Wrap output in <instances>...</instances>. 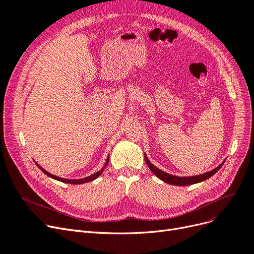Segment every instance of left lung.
<instances>
[{"label": "left lung", "mask_w": 254, "mask_h": 254, "mask_svg": "<svg viewBox=\"0 0 254 254\" xmlns=\"http://www.w3.org/2000/svg\"><path fill=\"white\" fill-rule=\"evenodd\" d=\"M144 159H145V162H146L149 170H151L155 174V176H157L159 178V179L162 180L163 182H165L167 184H172V185H176V186L191 185V184H195V183H199V182L207 180V179H209L211 176H213L215 173H217L222 167V165L224 164V162H223L218 167H215L214 170L205 173V174H202V175L190 176V177H178V176L167 174V173L161 171L160 168L156 167L154 164L151 163V161L148 160V158L145 154H144Z\"/></svg>", "instance_id": "left-lung-1"}]
</instances>
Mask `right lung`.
<instances>
[{
	"instance_id": "1",
	"label": "right lung",
	"mask_w": 254,
	"mask_h": 254,
	"mask_svg": "<svg viewBox=\"0 0 254 254\" xmlns=\"http://www.w3.org/2000/svg\"><path fill=\"white\" fill-rule=\"evenodd\" d=\"M109 161H110V157L108 156V159H107V161H106L105 166H103L99 172H97V173H95V174H93V175H91V176H89V177L81 178V179H64V178H61V177H58V176H54V175L50 174L49 172H47L46 170H44V168H43L40 164H37L36 162H35V164L37 165V167H39L40 170H41L45 175H47L48 177L52 178V179H54V180H58V181H61V182H64V183H69V184H83V183H87V182H90V181L95 180L96 178H98V177L102 174V172L105 171V168H106V166L108 165Z\"/></svg>"
}]
</instances>
